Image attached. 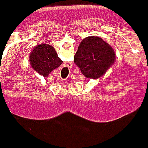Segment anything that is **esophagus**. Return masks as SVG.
<instances>
[{
    "mask_svg": "<svg viewBox=\"0 0 148 148\" xmlns=\"http://www.w3.org/2000/svg\"><path fill=\"white\" fill-rule=\"evenodd\" d=\"M72 67H73V63H69V64H65V65L64 66V69H65V72L68 73L69 70V69H71Z\"/></svg>",
    "mask_w": 148,
    "mask_h": 148,
    "instance_id": "34e87169",
    "label": "esophagus"
}]
</instances>
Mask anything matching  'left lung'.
<instances>
[{
  "label": "left lung",
  "instance_id": "8db88e82",
  "mask_svg": "<svg viewBox=\"0 0 148 148\" xmlns=\"http://www.w3.org/2000/svg\"><path fill=\"white\" fill-rule=\"evenodd\" d=\"M115 52L110 45L97 36L84 39L74 55V63L88 79L104 75L115 62Z\"/></svg>",
  "mask_w": 148,
  "mask_h": 148
}]
</instances>
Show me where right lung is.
<instances>
[{"label": "right lung", "mask_w": 148, "mask_h": 148, "mask_svg": "<svg viewBox=\"0 0 148 148\" xmlns=\"http://www.w3.org/2000/svg\"><path fill=\"white\" fill-rule=\"evenodd\" d=\"M30 66L44 77L62 64L55 48L48 44H40L33 49L29 55Z\"/></svg>", "instance_id": "add662e5"}]
</instances>
